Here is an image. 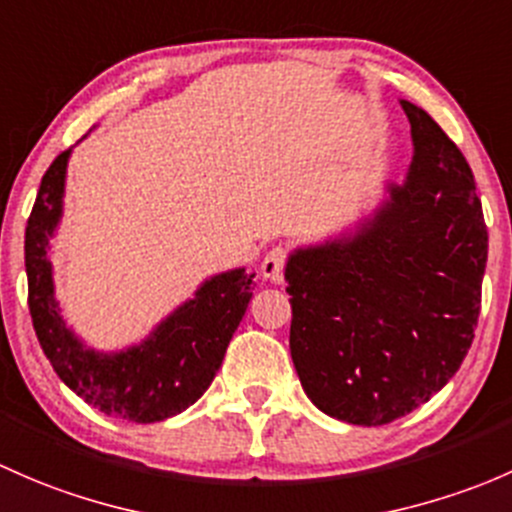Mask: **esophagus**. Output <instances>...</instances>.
Segmentation results:
<instances>
[{"instance_id": "1", "label": "esophagus", "mask_w": 512, "mask_h": 512, "mask_svg": "<svg viewBox=\"0 0 512 512\" xmlns=\"http://www.w3.org/2000/svg\"><path fill=\"white\" fill-rule=\"evenodd\" d=\"M283 268H286V249L276 246V249L268 251L261 261V276L268 278L273 283L283 281Z\"/></svg>"}]
</instances>
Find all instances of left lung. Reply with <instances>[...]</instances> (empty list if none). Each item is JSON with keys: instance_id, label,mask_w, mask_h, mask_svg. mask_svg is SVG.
Returning <instances> with one entry per match:
<instances>
[{"instance_id": "obj_1", "label": "left lung", "mask_w": 512, "mask_h": 512, "mask_svg": "<svg viewBox=\"0 0 512 512\" xmlns=\"http://www.w3.org/2000/svg\"><path fill=\"white\" fill-rule=\"evenodd\" d=\"M414 160L370 214L295 246L286 263L291 357L310 402L382 426L414 412L473 342L488 231L476 182L449 135L402 100Z\"/></svg>"}]
</instances>
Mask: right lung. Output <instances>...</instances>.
<instances>
[{"instance_id":"add662e5","label":"right lung","mask_w":512,"mask_h":512,"mask_svg":"<svg viewBox=\"0 0 512 512\" xmlns=\"http://www.w3.org/2000/svg\"><path fill=\"white\" fill-rule=\"evenodd\" d=\"M71 150L61 152L46 170L26 224V278L36 337L61 382L98 412L135 424L165 421L197 402L217 377L254 295L256 273L231 268L204 278L192 298L135 345L110 352L86 345L63 320L49 261L51 239L63 217Z\"/></svg>"}]
</instances>
